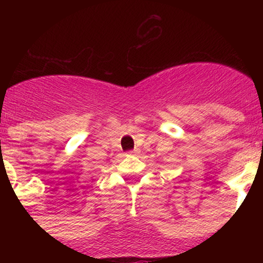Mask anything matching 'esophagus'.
<instances>
[{"instance_id":"obj_1","label":"esophagus","mask_w":263,"mask_h":263,"mask_svg":"<svg viewBox=\"0 0 263 263\" xmlns=\"http://www.w3.org/2000/svg\"><path fill=\"white\" fill-rule=\"evenodd\" d=\"M128 155H135V151H129V152H127Z\"/></svg>"}]
</instances>
